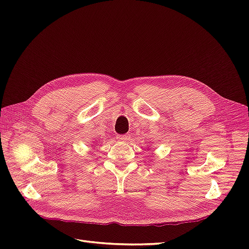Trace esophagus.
<instances>
[{
    "label": "esophagus",
    "mask_w": 249,
    "mask_h": 249,
    "mask_svg": "<svg viewBox=\"0 0 249 249\" xmlns=\"http://www.w3.org/2000/svg\"><path fill=\"white\" fill-rule=\"evenodd\" d=\"M117 139L120 141H127L130 140V135L129 134H124V135H118Z\"/></svg>",
    "instance_id": "esophagus-1"
}]
</instances>
